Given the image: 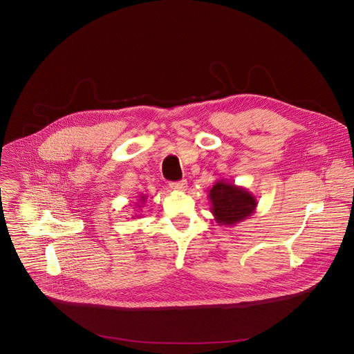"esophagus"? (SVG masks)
Returning <instances> with one entry per match:
<instances>
[{"instance_id": "1", "label": "esophagus", "mask_w": 354, "mask_h": 354, "mask_svg": "<svg viewBox=\"0 0 354 354\" xmlns=\"http://www.w3.org/2000/svg\"><path fill=\"white\" fill-rule=\"evenodd\" d=\"M171 189L176 190V192H185L186 187H187V182L186 180H180V182H174V183H169Z\"/></svg>"}]
</instances>
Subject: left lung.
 <instances>
[{"label": "left lung", "mask_w": 354, "mask_h": 354, "mask_svg": "<svg viewBox=\"0 0 354 354\" xmlns=\"http://www.w3.org/2000/svg\"><path fill=\"white\" fill-rule=\"evenodd\" d=\"M207 192V198L212 203L210 212L218 225L234 227L255 213L258 205L255 196L227 179L216 180Z\"/></svg>", "instance_id": "left-lung-1"}]
</instances>
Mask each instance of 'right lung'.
I'll list each match as a JSON object with an SVG mask.
<instances>
[{"label": "right lung", "mask_w": 354, "mask_h": 354, "mask_svg": "<svg viewBox=\"0 0 354 354\" xmlns=\"http://www.w3.org/2000/svg\"><path fill=\"white\" fill-rule=\"evenodd\" d=\"M138 198H140V201H138L136 205H137V206H138V209H140V207H141V206H142V205L147 202V196L141 194V196H138ZM136 217H140V214H136Z\"/></svg>", "instance_id": "right-lung-1"}]
</instances>
